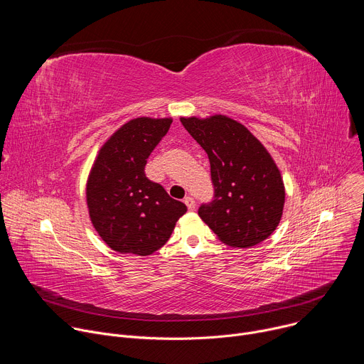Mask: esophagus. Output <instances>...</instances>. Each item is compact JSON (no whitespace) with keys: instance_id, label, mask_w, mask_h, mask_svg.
Listing matches in <instances>:
<instances>
[{"instance_id":"esophagus-1","label":"esophagus","mask_w":364,"mask_h":364,"mask_svg":"<svg viewBox=\"0 0 364 364\" xmlns=\"http://www.w3.org/2000/svg\"><path fill=\"white\" fill-rule=\"evenodd\" d=\"M184 203H186L188 210H194V209H196V201H194V198H193L191 196H187V197L184 198Z\"/></svg>"}]
</instances>
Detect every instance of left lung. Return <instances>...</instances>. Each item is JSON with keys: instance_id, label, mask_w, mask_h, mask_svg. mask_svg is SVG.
I'll list each match as a JSON object with an SVG mask.
<instances>
[{"instance_id": "left-lung-1", "label": "left lung", "mask_w": 364, "mask_h": 364, "mask_svg": "<svg viewBox=\"0 0 364 364\" xmlns=\"http://www.w3.org/2000/svg\"><path fill=\"white\" fill-rule=\"evenodd\" d=\"M209 155L215 196L198 216L232 247L269 237L282 218L285 187L271 154L240 122L225 115L180 118Z\"/></svg>"}]
</instances>
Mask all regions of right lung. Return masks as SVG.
I'll list each match as a JSON object with an SVG mask.
<instances>
[{"label": "right lung", "instance_id": "add662e5", "mask_svg": "<svg viewBox=\"0 0 364 364\" xmlns=\"http://www.w3.org/2000/svg\"><path fill=\"white\" fill-rule=\"evenodd\" d=\"M171 118H135L99 149L86 184L93 228L111 249L146 256L163 247L184 203L145 176L146 159L168 132Z\"/></svg>", "mask_w": 364, "mask_h": 364}]
</instances>
